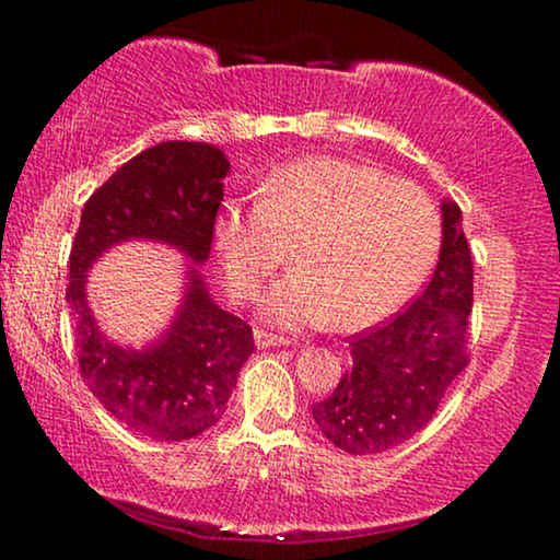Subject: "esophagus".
I'll use <instances>...</instances> for the list:
<instances>
[{
  "label": "esophagus",
  "mask_w": 560,
  "mask_h": 560,
  "mask_svg": "<svg viewBox=\"0 0 560 560\" xmlns=\"http://www.w3.org/2000/svg\"><path fill=\"white\" fill-rule=\"evenodd\" d=\"M255 343L259 349H270V347H288V339L285 336H275V334H267V331H255Z\"/></svg>",
  "instance_id": "34e87169"
}]
</instances>
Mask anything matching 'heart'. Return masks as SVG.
I'll list each match as a JSON object with an SVG mask.
<instances>
[{"label":"heart","instance_id":"obj_1","mask_svg":"<svg viewBox=\"0 0 560 560\" xmlns=\"http://www.w3.org/2000/svg\"><path fill=\"white\" fill-rule=\"evenodd\" d=\"M255 209L224 206L213 221L229 290L255 298L293 244L298 270L265 298L280 328L334 324L357 331L416 293L441 247V217L425 190L341 158L275 167Z\"/></svg>","mask_w":560,"mask_h":560}]
</instances>
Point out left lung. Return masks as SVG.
<instances>
[{
    "label": "left lung",
    "mask_w": 560,
    "mask_h": 560,
    "mask_svg": "<svg viewBox=\"0 0 560 560\" xmlns=\"http://www.w3.org/2000/svg\"><path fill=\"white\" fill-rule=\"evenodd\" d=\"M441 217L431 282L393 320L349 341L351 370L331 397L313 405L320 433L347 454H382L423 431L469 364L464 349L474 301L471 249L462 209L443 201Z\"/></svg>",
    "instance_id": "8db88e82"
}]
</instances>
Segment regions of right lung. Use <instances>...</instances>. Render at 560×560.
Here are the masks:
<instances>
[{
  "label": "right lung",
  "instance_id": "add662e5",
  "mask_svg": "<svg viewBox=\"0 0 560 560\" xmlns=\"http://www.w3.org/2000/svg\"><path fill=\"white\" fill-rule=\"evenodd\" d=\"M226 173L229 160L213 144L160 142L89 198L73 240L66 301L81 377L121 425L160 443L196 439L217 425L255 351L252 328L213 303L196 267L211 255ZM125 241L165 243L191 262L172 326L144 350L106 340L85 301L88 270Z\"/></svg>",
  "mask_w": 560,
  "mask_h": 560
}]
</instances>
